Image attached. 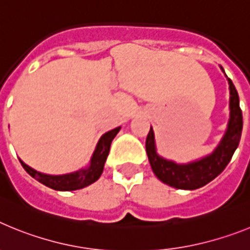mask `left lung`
<instances>
[{"mask_svg": "<svg viewBox=\"0 0 250 250\" xmlns=\"http://www.w3.org/2000/svg\"><path fill=\"white\" fill-rule=\"evenodd\" d=\"M228 83L230 89V120L224 138L222 139L219 146L214 150L211 155L187 165H178L173 161L165 160L156 154L154 132L150 127L145 143L146 154L152 171L164 184L176 189L194 190L210 183L229 164L234 151L239 145L240 136H242L243 115L237 89L230 79H228Z\"/></svg>", "mask_w": 250, "mask_h": 250, "instance_id": "obj_1", "label": "left lung"}]
</instances>
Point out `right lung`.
<instances>
[{
  "mask_svg": "<svg viewBox=\"0 0 250 250\" xmlns=\"http://www.w3.org/2000/svg\"><path fill=\"white\" fill-rule=\"evenodd\" d=\"M120 127L107 131L101 136L99 140L98 146L95 149L94 155L91 158V163L87 169H83L80 171L71 174H65V175H46V174L37 173L36 170L31 169L30 167L20 160L23 169L30 174L32 178H35L37 182L41 184L46 185V187L54 189V190L60 191H70V190H77V189H83V188L87 187V185L92 184L96 182L100 175L103 174L104 164H105L106 158L109 155L110 145H111L112 139L116 136Z\"/></svg>",
  "mask_w": 250,
  "mask_h": 250,
  "instance_id": "1",
  "label": "right lung"
}]
</instances>
